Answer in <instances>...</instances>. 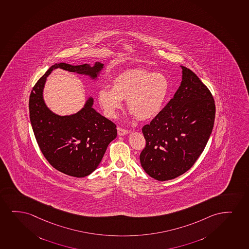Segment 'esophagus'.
<instances>
[{"mask_svg":"<svg viewBox=\"0 0 249 249\" xmlns=\"http://www.w3.org/2000/svg\"><path fill=\"white\" fill-rule=\"evenodd\" d=\"M117 133H118V136H125L126 134H128L129 132H128V130L123 129V128L118 127L117 128Z\"/></svg>","mask_w":249,"mask_h":249,"instance_id":"obj_1","label":"esophagus"}]
</instances>
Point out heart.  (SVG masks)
<instances>
[{"label": "heart", "instance_id": "b5f03b06", "mask_svg": "<svg viewBox=\"0 0 249 249\" xmlns=\"http://www.w3.org/2000/svg\"><path fill=\"white\" fill-rule=\"evenodd\" d=\"M170 82L165 75L137 69L118 75L112 89L100 88L98 101L106 116L115 118L126 99L130 114L141 121L153 119L160 113L168 97Z\"/></svg>", "mask_w": 249, "mask_h": 249}]
</instances>
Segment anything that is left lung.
I'll list each match as a JSON object with an SVG mask.
<instances>
[{"label": "left lung", "mask_w": 249, "mask_h": 249, "mask_svg": "<svg viewBox=\"0 0 249 249\" xmlns=\"http://www.w3.org/2000/svg\"><path fill=\"white\" fill-rule=\"evenodd\" d=\"M181 68V84L174 97L142 129L146 146L140 163L158 181L174 179L188 171L204 151L213 130L212 94L194 71Z\"/></svg>", "instance_id": "left-lung-1"}]
</instances>
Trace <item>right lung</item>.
I'll return each mask as SVG.
<instances>
[{
	"mask_svg": "<svg viewBox=\"0 0 249 249\" xmlns=\"http://www.w3.org/2000/svg\"><path fill=\"white\" fill-rule=\"evenodd\" d=\"M61 68L97 81L104 64L73 65L55 63L39 78L29 97V117L36 141L49 163L64 174L84 178L95 171L107 147L117 135L111 121L94 110L89 96L78 112L60 116L49 109L44 100L46 78Z\"/></svg>",
	"mask_w": 249,
	"mask_h": 249,
	"instance_id": "add662e5",
	"label": "right lung"
}]
</instances>
